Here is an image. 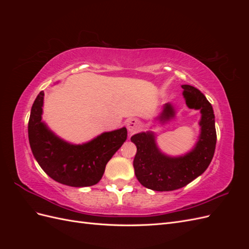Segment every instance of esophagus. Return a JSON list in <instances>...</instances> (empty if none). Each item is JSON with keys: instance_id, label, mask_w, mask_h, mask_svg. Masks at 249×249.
<instances>
[{"instance_id": "34e87169", "label": "esophagus", "mask_w": 249, "mask_h": 249, "mask_svg": "<svg viewBox=\"0 0 249 249\" xmlns=\"http://www.w3.org/2000/svg\"><path fill=\"white\" fill-rule=\"evenodd\" d=\"M125 125H126V129L129 130L130 133H135V132H138L139 130H141L142 124L137 118H131V119L126 120Z\"/></svg>"}]
</instances>
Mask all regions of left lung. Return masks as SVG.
Returning a JSON list of instances; mask_svg holds the SVG:
<instances>
[{"label":"left lung","instance_id":"obj_1","mask_svg":"<svg viewBox=\"0 0 249 249\" xmlns=\"http://www.w3.org/2000/svg\"><path fill=\"white\" fill-rule=\"evenodd\" d=\"M187 106L199 110L200 135L194 148L184 156L170 157L157 146L153 132L135 134L131 141L137 146L134 158V169L142 186L154 191H172L192 182L206 171L213 159L216 146L215 115L212 105L197 88L182 85ZM176 115L171 104L164 105L160 122H168Z\"/></svg>","mask_w":249,"mask_h":249}]
</instances>
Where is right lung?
Segmentation results:
<instances>
[{"instance_id": "obj_1", "label": "right lung", "mask_w": 249, "mask_h": 249, "mask_svg": "<svg viewBox=\"0 0 249 249\" xmlns=\"http://www.w3.org/2000/svg\"><path fill=\"white\" fill-rule=\"evenodd\" d=\"M44 92L34 101L28 124L29 142L39 166L56 182L87 187L101 180L106 165L126 140L125 127L105 132L83 144L59 138L41 120Z\"/></svg>"}]
</instances>
